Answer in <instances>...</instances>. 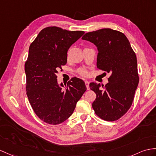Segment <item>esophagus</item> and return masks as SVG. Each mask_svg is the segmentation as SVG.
I'll return each instance as SVG.
<instances>
[{"label":"esophagus","instance_id":"1","mask_svg":"<svg viewBox=\"0 0 156 156\" xmlns=\"http://www.w3.org/2000/svg\"><path fill=\"white\" fill-rule=\"evenodd\" d=\"M89 82L88 81H85V84H86V88H87V90H89V88H90V87H89Z\"/></svg>","mask_w":156,"mask_h":156}]
</instances>
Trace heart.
I'll return each mask as SVG.
<instances>
[{
    "label": "heart",
    "mask_w": 156,
    "mask_h": 156,
    "mask_svg": "<svg viewBox=\"0 0 156 156\" xmlns=\"http://www.w3.org/2000/svg\"><path fill=\"white\" fill-rule=\"evenodd\" d=\"M78 72H79L80 74H81V75H82V76H86L87 74H88V73H87V71L85 70H84V69L80 70L78 71Z\"/></svg>",
    "instance_id": "1"
}]
</instances>
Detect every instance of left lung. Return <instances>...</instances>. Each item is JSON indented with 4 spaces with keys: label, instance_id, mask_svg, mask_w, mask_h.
<instances>
[{
    "label": "left lung",
    "instance_id": "8db88e82",
    "mask_svg": "<svg viewBox=\"0 0 156 156\" xmlns=\"http://www.w3.org/2000/svg\"><path fill=\"white\" fill-rule=\"evenodd\" d=\"M82 39L97 47V67L111 74L105 86L96 82L90 84L96 94L93 109L104 120H117L131 107L139 83L136 54L127 37L111 28L88 32Z\"/></svg>",
    "mask_w": 156,
    "mask_h": 156
}]
</instances>
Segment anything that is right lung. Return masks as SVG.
<instances>
[{
    "mask_svg": "<svg viewBox=\"0 0 156 156\" xmlns=\"http://www.w3.org/2000/svg\"><path fill=\"white\" fill-rule=\"evenodd\" d=\"M84 34L46 27L29 47L24 66L27 94L35 114L47 124L56 125L67 119L86 92L82 80L72 78L64 87L58 83L56 76L59 68L67 62L68 49Z\"/></svg>",
    "mask_w": 156,
    "mask_h": 156,
    "instance_id": "right-lung-1",
    "label": "right lung"
}]
</instances>
